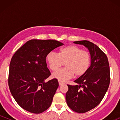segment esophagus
Segmentation results:
<instances>
[{"mask_svg":"<svg viewBox=\"0 0 120 120\" xmlns=\"http://www.w3.org/2000/svg\"><path fill=\"white\" fill-rule=\"evenodd\" d=\"M59 85H60V86H61V85H63V84H64V83H63V82H60V81H59Z\"/></svg>","mask_w":120,"mask_h":120,"instance_id":"esophagus-1","label":"esophagus"}]
</instances>
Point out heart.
Listing matches in <instances>:
<instances>
[{
	"label": "heart",
	"mask_w": 120,
	"mask_h": 120,
	"mask_svg": "<svg viewBox=\"0 0 120 120\" xmlns=\"http://www.w3.org/2000/svg\"><path fill=\"white\" fill-rule=\"evenodd\" d=\"M46 61L49 69L55 71L65 63V68L59 69L52 74V77L60 82H65L74 75H82L89 69L91 57L89 52L76 46H68L62 48L57 54L49 52L46 56Z\"/></svg>",
	"instance_id": "heart-1"
}]
</instances>
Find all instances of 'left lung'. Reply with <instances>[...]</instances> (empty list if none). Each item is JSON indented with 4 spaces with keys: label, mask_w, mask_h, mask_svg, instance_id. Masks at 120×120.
<instances>
[{
    "label": "left lung",
    "mask_w": 120,
    "mask_h": 120,
    "mask_svg": "<svg viewBox=\"0 0 120 120\" xmlns=\"http://www.w3.org/2000/svg\"><path fill=\"white\" fill-rule=\"evenodd\" d=\"M73 43L86 47L91 56L90 67L74 81L77 85H68L65 96L69 107L74 112L82 113L96 107L104 98L110 83L109 66L106 55L96 45L87 41Z\"/></svg>",
    "instance_id": "left-lung-1"
}]
</instances>
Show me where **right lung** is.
<instances>
[{"instance_id": "add662e5", "label": "right lung", "mask_w": 120, "mask_h": 120, "mask_svg": "<svg viewBox=\"0 0 120 120\" xmlns=\"http://www.w3.org/2000/svg\"><path fill=\"white\" fill-rule=\"evenodd\" d=\"M63 45L55 40L31 39L12 56L8 85L12 95L24 109L38 114L50 107L59 82L56 78L45 82L51 75L46 56Z\"/></svg>"}]
</instances>
